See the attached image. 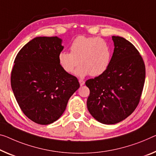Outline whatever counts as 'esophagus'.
<instances>
[{"label": "esophagus", "instance_id": "1", "mask_svg": "<svg viewBox=\"0 0 156 156\" xmlns=\"http://www.w3.org/2000/svg\"><path fill=\"white\" fill-rule=\"evenodd\" d=\"M79 82H80V86L84 85V83H85V81H83V80H79Z\"/></svg>", "mask_w": 156, "mask_h": 156}]
</instances>
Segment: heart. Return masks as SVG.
<instances>
[{"label": "heart", "instance_id": "b5f03b06", "mask_svg": "<svg viewBox=\"0 0 156 156\" xmlns=\"http://www.w3.org/2000/svg\"><path fill=\"white\" fill-rule=\"evenodd\" d=\"M70 52L61 51L58 60L62 69L70 74L79 65L75 73L80 77L98 76L109 68L113 51L108 42L96 37L78 36L72 42Z\"/></svg>", "mask_w": 156, "mask_h": 156}]
</instances>
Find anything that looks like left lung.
I'll return each instance as SVG.
<instances>
[{
  "label": "left lung",
  "instance_id": "1",
  "mask_svg": "<svg viewBox=\"0 0 156 156\" xmlns=\"http://www.w3.org/2000/svg\"><path fill=\"white\" fill-rule=\"evenodd\" d=\"M114 44L111 63L102 75L86 81L90 90L88 112L103 124H115L135 111L145 81L142 57L125 38L112 36Z\"/></svg>",
  "mask_w": 156,
  "mask_h": 156
}]
</instances>
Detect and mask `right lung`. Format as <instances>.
<instances>
[{
  "mask_svg": "<svg viewBox=\"0 0 156 156\" xmlns=\"http://www.w3.org/2000/svg\"><path fill=\"white\" fill-rule=\"evenodd\" d=\"M58 37H37L19 51L11 73V86L21 111L40 125L58 120L80 88L77 78L60 66L63 49Z\"/></svg>",
  "mask_w": 156,
  "mask_h": 156,
  "instance_id": "add662e5",
  "label": "right lung"
}]
</instances>
